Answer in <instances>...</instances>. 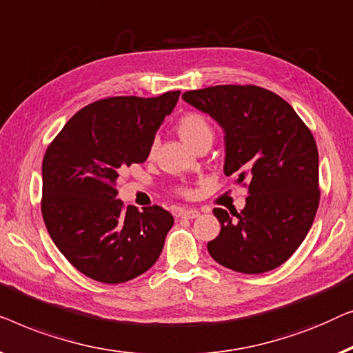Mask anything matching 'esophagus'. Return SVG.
Segmentation results:
<instances>
[{
	"mask_svg": "<svg viewBox=\"0 0 353 353\" xmlns=\"http://www.w3.org/2000/svg\"><path fill=\"white\" fill-rule=\"evenodd\" d=\"M179 216L183 217V219H195V217L200 216V211L198 210H182L179 212Z\"/></svg>",
	"mask_w": 353,
	"mask_h": 353,
	"instance_id": "obj_1",
	"label": "esophagus"
}]
</instances>
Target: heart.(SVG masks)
<instances>
[{
	"label": "heart",
	"mask_w": 353,
	"mask_h": 353,
	"mask_svg": "<svg viewBox=\"0 0 353 353\" xmlns=\"http://www.w3.org/2000/svg\"><path fill=\"white\" fill-rule=\"evenodd\" d=\"M177 132L179 136L187 145H190L193 150L200 145L201 142H212V137H214V131H212V126L210 121L206 120L205 117L200 115V113H187L183 115L177 123ZM158 148V141L152 142L150 145V155L157 152ZM183 195H190V190H182Z\"/></svg>",
	"instance_id": "b5f03b06"
}]
</instances>
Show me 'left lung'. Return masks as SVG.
I'll return each instance as SVG.
<instances>
[{"label":"left lung","mask_w":353,"mask_h":353,"mask_svg":"<svg viewBox=\"0 0 353 353\" xmlns=\"http://www.w3.org/2000/svg\"><path fill=\"white\" fill-rule=\"evenodd\" d=\"M182 99L224 131L225 176L250 182L236 219L221 208L212 211L221 232L208 251L241 274L276 269L304 241L319 210V150L310 129L280 96L251 84L196 89Z\"/></svg>","instance_id":"left-lung-1"}]
</instances>
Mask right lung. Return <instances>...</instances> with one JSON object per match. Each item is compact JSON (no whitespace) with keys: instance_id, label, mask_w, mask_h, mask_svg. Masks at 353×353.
I'll return each mask as SVG.
<instances>
[{"instance_id":"obj_1","label":"right lung","mask_w":353,"mask_h":353,"mask_svg":"<svg viewBox=\"0 0 353 353\" xmlns=\"http://www.w3.org/2000/svg\"><path fill=\"white\" fill-rule=\"evenodd\" d=\"M181 91L108 97L65 123L43 158L41 212L54 245L92 280L117 285L155 264L174 224L161 206H123L117 179L143 163Z\"/></svg>"}]
</instances>
